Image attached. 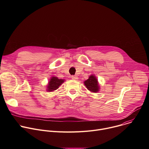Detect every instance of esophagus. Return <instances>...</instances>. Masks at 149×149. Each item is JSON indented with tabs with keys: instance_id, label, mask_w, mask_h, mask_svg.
Returning a JSON list of instances; mask_svg holds the SVG:
<instances>
[{
	"instance_id": "34e87169",
	"label": "esophagus",
	"mask_w": 149,
	"mask_h": 149,
	"mask_svg": "<svg viewBox=\"0 0 149 149\" xmlns=\"http://www.w3.org/2000/svg\"><path fill=\"white\" fill-rule=\"evenodd\" d=\"M71 78H72V79L73 80H77V79H78V77H77V76H74V75H72V76L71 77Z\"/></svg>"
}]
</instances>
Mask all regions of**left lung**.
<instances>
[{
	"label": "left lung",
	"instance_id": "obj_1",
	"mask_svg": "<svg viewBox=\"0 0 149 149\" xmlns=\"http://www.w3.org/2000/svg\"><path fill=\"white\" fill-rule=\"evenodd\" d=\"M84 84L86 88L92 93H97L100 91V87L98 79L94 75H91L88 79L84 81Z\"/></svg>",
	"mask_w": 149,
	"mask_h": 149
}]
</instances>
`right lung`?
I'll return each instance as SVG.
<instances>
[{"instance_id": "obj_1", "label": "right lung", "mask_w": 149, "mask_h": 149, "mask_svg": "<svg viewBox=\"0 0 149 149\" xmlns=\"http://www.w3.org/2000/svg\"><path fill=\"white\" fill-rule=\"evenodd\" d=\"M65 81L64 79H59L57 77H51L47 86V91L52 92L57 90Z\"/></svg>"}]
</instances>
